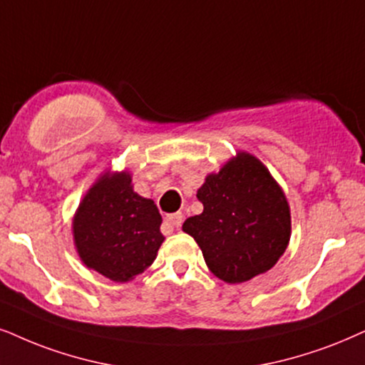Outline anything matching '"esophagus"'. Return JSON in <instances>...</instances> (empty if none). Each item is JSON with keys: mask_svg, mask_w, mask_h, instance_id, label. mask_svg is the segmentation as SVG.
<instances>
[{"mask_svg": "<svg viewBox=\"0 0 365 365\" xmlns=\"http://www.w3.org/2000/svg\"><path fill=\"white\" fill-rule=\"evenodd\" d=\"M183 222V214L182 212H175V214H170L167 215V224L172 225V227H180Z\"/></svg>", "mask_w": 365, "mask_h": 365, "instance_id": "esophagus-1", "label": "esophagus"}]
</instances>
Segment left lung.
Returning <instances> with one entry per match:
<instances>
[{
    "label": "left lung",
    "mask_w": 365,
    "mask_h": 365,
    "mask_svg": "<svg viewBox=\"0 0 365 365\" xmlns=\"http://www.w3.org/2000/svg\"><path fill=\"white\" fill-rule=\"evenodd\" d=\"M200 215L183 222L209 269L242 283L271 269L286 251L292 220L284 193L259 160L239 153L198 188Z\"/></svg>",
    "instance_id": "1"
}]
</instances>
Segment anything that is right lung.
I'll use <instances>...</instances> for the list:
<instances>
[{"label": "right lung", "instance_id": "obj_1", "mask_svg": "<svg viewBox=\"0 0 365 365\" xmlns=\"http://www.w3.org/2000/svg\"><path fill=\"white\" fill-rule=\"evenodd\" d=\"M160 225L155 202L133 192L128 173L104 175L79 205L73 239L87 266L123 283L155 261L165 241Z\"/></svg>", "mask_w": 365, "mask_h": 365}]
</instances>
